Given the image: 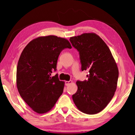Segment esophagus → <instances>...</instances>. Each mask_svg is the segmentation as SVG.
<instances>
[{"label":"esophagus","mask_w":135,"mask_h":135,"mask_svg":"<svg viewBox=\"0 0 135 135\" xmlns=\"http://www.w3.org/2000/svg\"><path fill=\"white\" fill-rule=\"evenodd\" d=\"M71 83H73V81H71V80H70V81H65V84L66 86L70 85V84H71Z\"/></svg>","instance_id":"obj_1"}]
</instances>
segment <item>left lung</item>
Masks as SVG:
<instances>
[{
    "label": "left lung",
    "instance_id": "8db88e82",
    "mask_svg": "<svg viewBox=\"0 0 135 135\" xmlns=\"http://www.w3.org/2000/svg\"><path fill=\"white\" fill-rule=\"evenodd\" d=\"M79 52L81 70H88V80L77 81V91L73 95L75 105L87 114H95L105 108L117 86L118 69L108 46L94 33L70 37Z\"/></svg>",
    "mask_w": 135,
    "mask_h": 135
}]
</instances>
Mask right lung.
Masks as SVG:
<instances>
[{
    "label": "right lung",
    "mask_w": 135,
    "mask_h": 135,
    "mask_svg": "<svg viewBox=\"0 0 135 135\" xmlns=\"http://www.w3.org/2000/svg\"><path fill=\"white\" fill-rule=\"evenodd\" d=\"M69 41L56 36H40L30 41L22 51L17 68V86L26 103L38 114L51 110L62 95L65 82L56 70L61 52L71 48Z\"/></svg>",
    "instance_id": "add662e5"
}]
</instances>
